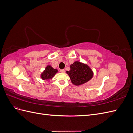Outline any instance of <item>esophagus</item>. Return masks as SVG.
<instances>
[{"label": "esophagus", "mask_w": 133, "mask_h": 133, "mask_svg": "<svg viewBox=\"0 0 133 133\" xmlns=\"http://www.w3.org/2000/svg\"><path fill=\"white\" fill-rule=\"evenodd\" d=\"M60 71L61 72V73H65V70H64V69H60Z\"/></svg>", "instance_id": "1"}]
</instances>
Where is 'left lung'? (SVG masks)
Here are the masks:
<instances>
[{"instance_id": "1", "label": "left lung", "mask_w": 133, "mask_h": 133, "mask_svg": "<svg viewBox=\"0 0 133 133\" xmlns=\"http://www.w3.org/2000/svg\"><path fill=\"white\" fill-rule=\"evenodd\" d=\"M71 82L75 85H80L88 82L93 76V72L87 64L75 62L70 65V70L66 71Z\"/></svg>"}]
</instances>
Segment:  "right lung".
<instances>
[{"label": "right lung", "mask_w": 133, "mask_h": 133, "mask_svg": "<svg viewBox=\"0 0 133 133\" xmlns=\"http://www.w3.org/2000/svg\"><path fill=\"white\" fill-rule=\"evenodd\" d=\"M58 72V70L54 69L50 65H48L45 69L41 74V78L43 80H49L52 79V78Z\"/></svg>", "instance_id": "add662e5"}]
</instances>
